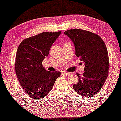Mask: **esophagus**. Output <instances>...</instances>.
Wrapping results in <instances>:
<instances>
[{
  "instance_id": "34e87169",
  "label": "esophagus",
  "mask_w": 121,
  "mask_h": 121,
  "mask_svg": "<svg viewBox=\"0 0 121 121\" xmlns=\"http://www.w3.org/2000/svg\"><path fill=\"white\" fill-rule=\"evenodd\" d=\"M62 73L64 74L65 75V76H68V75H70V73H68V72H63Z\"/></svg>"
}]
</instances>
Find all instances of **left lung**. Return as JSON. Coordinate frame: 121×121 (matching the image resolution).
<instances>
[{
  "mask_svg": "<svg viewBox=\"0 0 121 121\" xmlns=\"http://www.w3.org/2000/svg\"><path fill=\"white\" fill-rule=\"evenodd\" d=\"M73 42L75 55L85 64L82 75L77 73L79 82L74 90L82 97H91L102 89L108 75L109 56L105 43L97 34L74 29L64 32Z\"/></svg>",
  "mask_w": 121,
  "mask_h": 121,
  "instance_id": "8db88e82",
  "label": "left lung"
}]
</instances>
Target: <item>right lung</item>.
I'll return each instance as SVG.
<instances>
[{"label":"right lung","instance_id":"1","mask_svg":"<svg viewBox=\"0 0 121 121\" xmlns=\"http://www.w3.org/2000/svg\"><path fill=\"white\" fill-rule=\"evenodd\" d=\"M61 33L43 32L24 39L18 46L16 55V75L23 90L32 98L39 100L46 97L60 76V72L46 71L42 61Z\"/></svg>","mask_w":121,"mask_h":121}]
</instances>
